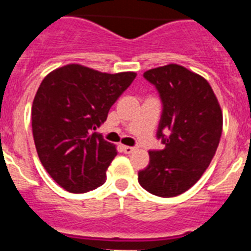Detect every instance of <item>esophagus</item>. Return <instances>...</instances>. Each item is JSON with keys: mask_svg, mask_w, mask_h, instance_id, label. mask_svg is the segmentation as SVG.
Segmentation results:
<instances>
[{"mask_svg": "<svg viewBox=\"0 0 251 251\" xmlns=\"http://www.w3.org/2000/svg\"><path fill=\"white\" fill-rule=\"evenodd\" d=\"M135 150H137L135 147H130V146H122V151H124L125 153H131V152H134Z\"/></svg>", "mask_w": 251, "mask_h": 251, "instance_id": "esophagus-1", "label": "esophagus"}]
</instances>
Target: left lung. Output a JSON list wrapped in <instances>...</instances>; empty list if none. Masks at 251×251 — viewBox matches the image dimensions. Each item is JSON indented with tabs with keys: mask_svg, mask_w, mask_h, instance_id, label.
Segmentation results:
<instances>
[{
	"mask_svg": "<svg viewBox=\"0 0 251 251\" xmlns=\"http://www.w3.org/2000/svg\"><path fill=\"white\" fill-rule=\"evenodd\" d=\"M143 76L160 94L157 138L165 147L150 151V164L138 181L151 194L171 198L189 190L210 165L222 137L223 112L210 83L181 65L151 69Z\"/></svg>",
	"mask_w": 251,
	"mask_h": 251,
	"instance_id": "obj_1",
	"label": "left lung"
}]
</instances>
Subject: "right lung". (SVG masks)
<instances>
[{"instance_id":"obj_1","label":"right lung","mask_w":251,"mask_h":251,"mask_svg":"<svg viewBox=\"0 0 251 251\" xmlns=\"http://www.w3.org/2000/svg\"><path fill=\"white\" fill-rule=\"evenodd\" d=\"M135 76L69 64L43 79L32 102L33 141L43 167L62 189L87 193L105 182L117 150L95 130Z\"/></svg>"}]
</instances>
